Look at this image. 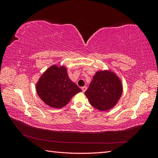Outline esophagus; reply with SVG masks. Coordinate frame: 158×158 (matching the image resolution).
<instances>
[{
    "label": "esophagus",
    "mask_w": 158,
    "mask_h": 158,
    "mask_svg": "<svg viewBox=\"0 0 158 158\" xmlns=\"http://www.w3.org/2000/svg\"><path fill=\"white\" fill-rule=\"evenodd\" d=\"M86 89H87V87H86V86L82 87V92H85V90H86Z\"/></svg>",
    "instance_id": "34e87169"
}]
</instances>
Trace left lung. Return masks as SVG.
<instances>
[{"label":"left lung","instance_id":"1","mask_svg":"<svg viewBox=\"0 0 158 158\" xmlns=\"http://www.w3.org/2000/svg\"><path fill=\"white\" fill-rule=\"evenodd\" d=\"M123 92L121 80L110 71L97 72L85 95L91 106L99 111H107L114 106Z\"/></svg>","mask_w":158,"mask_h":158}]
</instances>
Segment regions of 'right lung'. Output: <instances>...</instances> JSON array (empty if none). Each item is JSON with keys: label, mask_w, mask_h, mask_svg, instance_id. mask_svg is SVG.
<instances>
[{"label": "right lung", "mask_w": 158, "mask_h": 158, "mask_svg": "<svg viewBox=\"0 0 158 158\" xmlns=\"http://www.w3.org/2000/svg\"><path fill=\"white\" fill-rule=\"evenodd\" d=\"M41 99L52 108L66 106L74 95L82 92L69 78L66 69L52 66L43 74L36 85Z\"/></svg>", "instance_id": "add662e5"}]
</instances>
